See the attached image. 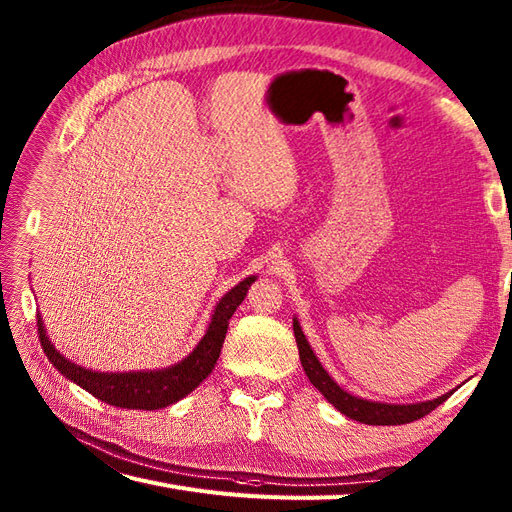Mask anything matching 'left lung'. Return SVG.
I'll list each match as a JSON object with an SVG mask.
<instances>
[{
	"label": "left lung",
	"instance_id": "left-lung-1",
	"mask_svg": "<svg viewBox=\"0 0 512 512\" xmlns=\"http://www.w3.org/2000/svg\"><path fill=\"white\" fill-rule=\"evenodd\" d=\"M292 330H295V339L299 347V358L303 365V372L310 378V383L317 387L323 398L330 402L332 407L339 409L343 416L352 418L356 422H365V424H407L418 420L422 416H427L438 405H442L453 391H447L433 400H424V402H411V405H391V402H378V400H367V398H358L350 391H345L343 387L336 385V380L325 372V367L319 363L317 354L312 352V347L303 334L301 325L297 317L292 319Z\"/></svg>",
	"mask_w": 512,
	"mask_h": 512
}]
</instances>
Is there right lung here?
Listing matches in <instances>:
<instances>
[{
  "instance_id": "1",
  "label": "right lung",
  "mask_w": 512,
  "mask_h": 512,
  "mask_svg": "<svg viewBox=\"0 0 512 512\" xmlns=\"http://www.w3.org/2000/svg\"><path fill=\"white\" fill-rule=\"evenodd\" d=\"M255 279V275H250L244 281H239L237 286H233L220 301H217V306L211 314L209 328H206L200 343L193 347V352H189V356H184L176 365L162 369H140V372H94V369L72 363L68 356H63L57 347L52 345L41 314H37L41 347L43 352H46L48 361L57 367L65 378L83 387L85 391H90L94 398L107 402V405L145 411L169 407L173 402L189 396L191 391L213 372L217 358H220L222 352L228 319L233 317L239 303L244 301L246 292Z\"/></svg>"
}]
</instances>
